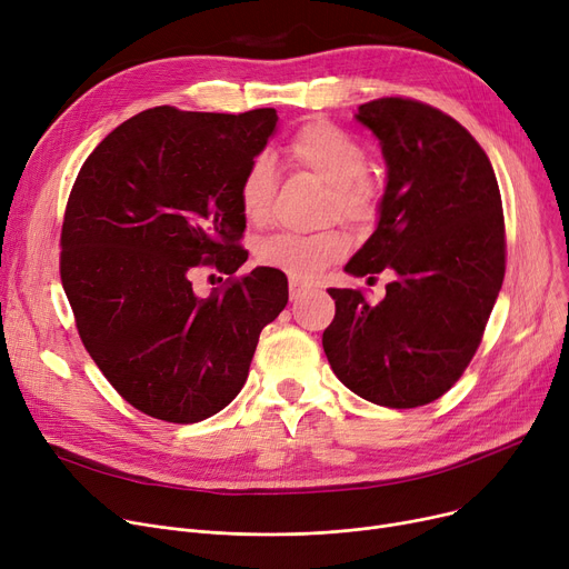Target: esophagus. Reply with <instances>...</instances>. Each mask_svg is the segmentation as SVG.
Segmentation results:
<instances>
[{"instance_id":"1","label":"esophagus","mask_w":569,"mask_h":569,"mask_svg":"<svg viewBox=\"0 0 569 569\" xmlns=\"http://www.w3.org/2000/svg\"><path fill=\"white\" fill-rule=\"evenodd\" d=\"M288 290H290V300L297 302V300H302L305 295L311 292V286H307V283H302V281H297V279H290Z\"/></svg>"}]
</instances>
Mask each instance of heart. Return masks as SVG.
<instances>
[{"mask_svg":"<svg viewBox=\"0 0 569 569\" xmlns=\"http://www.w3.org/2000/svg\"><path fill=\"white\" fill-rule=\"evenodd\" d=\"M292 166L302 168L330 184V212L350 221L373 214L376 191L369 182V154L365 144L332 122H309L297 129L286 144ZM277 172L267 157H256L239 179V209L249 223H262L272 209ZM348 251V237L339 228L311 234L279 232L258 249L262 264L279 269L292 279H313L320 269Z\"/></svg>","mask_w":569,"mask_h":569,"instance_id":"1","label":"heart"}]
</instances>
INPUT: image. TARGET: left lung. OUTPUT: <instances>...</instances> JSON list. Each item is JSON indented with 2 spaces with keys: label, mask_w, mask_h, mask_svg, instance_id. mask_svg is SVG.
<instances>
[{
  "label": "left lung",
  "mask_w": 569,
  "mask_h": 569,
  "mask_svg": "<svg viewBox=\"0 0 569 569\" xmlns=\"http://www.w3.org/2000/svg\"><path fill=\"white\" fill-rule=\"evenodd\" d=\"M355 119L380 140L387 184L378 226L343 267L392 269L378 305L330 288L337 305L322 348L350 392L387 408L440 399L482 341L505 277V221L485 149L427 103L387 97Z\"/></svg>",
  "instance_id": "1"
}]
</instances>
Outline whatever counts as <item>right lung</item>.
<instances>
[{"mask_svg":"<svg viewBox=\"0 0 569 569\" xmlns=\"http://www.w3.org/2000/svg\"><path fill=\"white\" fill-rule=\"evenodd\" d=\"M277 110L159 106L108 133L82 163L62 226L59 274L78 335L140 412L193 425L242 390L288 279L256 267L202 300L191 272L234 274L247 219L239 179L277 131Z\"/></svg>","mask_w":569,"mask_h":569,"instance_id":"add662e5","label":"right lung"}]
</instances>
